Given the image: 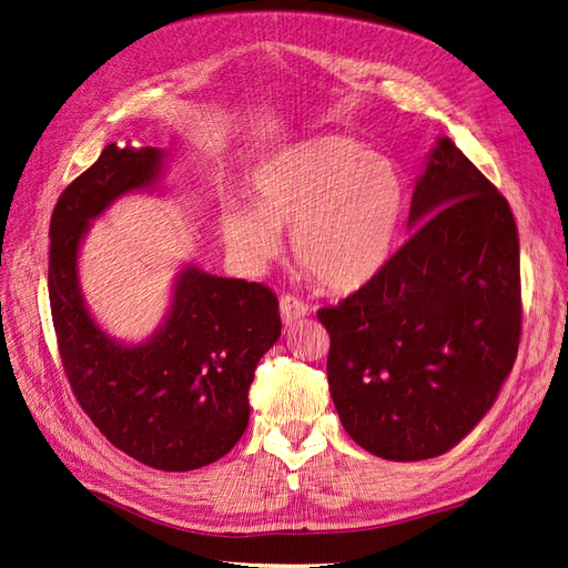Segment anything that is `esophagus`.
I'll return each mask as SVG.
<instances>
[{"label":"esophagus","instance_id":"esophagus-1","mask_svg":"<svg viewBox=\"0 0 568 568\" xmlns=\"http://www.w3.org/2000/svg\"><path fill=\"white\" fill-rule=\"evenodd\" d=\"M280 315L284 324H294L307 315V305L296 296H282L280 298Z\"/></svg>","mask_w":568,"mask_h":568}]
</instances>
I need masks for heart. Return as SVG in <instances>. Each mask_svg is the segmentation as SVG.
Segmentation results:
<instances>
[{
  "mask_svg": "<svg viewBox=\"0 0 568 568\" xmlns=\"http://www.w3.org/2000/svg\"><path fill=\"white\" fill-rule=\"evenodd\" d=\"M253 205L230 199L220 234L248 267H263L291 232L294 263L326 291L353 294L388 265L407 211L400 165L343 134H317L253 170Z\"/></svg>",
  "mask_w": 568,
  "mask_h": 568,
  "instance_id": "heart-1",
  "label": "heart"
}]
</instances>
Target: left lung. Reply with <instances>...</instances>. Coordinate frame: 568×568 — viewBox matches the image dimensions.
Here are the masks:
<instances>
[{"instance_id":"left-lung-1","label":"left lung","mask_w":568,"mask_h":568,"mask_svg":"<svg viewBox=\"0 0 568 568\" xmlns=\"http://www.w3.org/2000/svg\"><path fill=\"white\" fill-rule=\"evenodd\" d=\"M405 246L317 320L338 419L393 462L453 450L486 417L519 351V234L507 199L450 136L417 178Z\"/></svg>"}]
</instances>
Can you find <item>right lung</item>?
Masks as SVG:
<instances>
[{"label": "right lung", "instance_id": "1", "mask_svg": "<svg viewBox=\"0 0 568 568\" xmlns=\"http://www.w3.org/2000/svg\"><path fill=\"white\" fill-rule=\"evenodd\" d=\"M168 153L109 144L65 186L49 227V303L61 363L80 407L118 450L161 471L227 455L248 426L255 365L282 336L277 296L186 263L159 329L111 336L82 296L78 257L92 220L132 192H153Z\"/></svg>", "mask_w": 568, "mask_h": 568}]
</instances>
